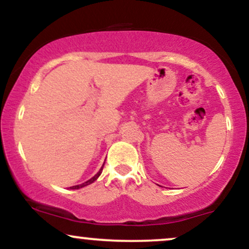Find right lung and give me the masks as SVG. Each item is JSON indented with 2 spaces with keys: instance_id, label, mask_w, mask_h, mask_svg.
Instances as JSON below:
<instances>
[{
  "instance_id": "1",
  "label": "right lung",
  "mask_w": 249,
  "mask_h": 249,
  "mask_svg": "<svg viewBox=\"0 0 249 249\" xmlns=\"http://www.w3.org/2000/svg\"><path fill=\"white\" fill-rule=\"evenodd\" d=\"M104 164H105V161H104ZM104 164H103V166H104ZM103 166L101 167V170L98 171V172H97L95 176L92 177V178L91 179H89L88 181H85V182H83V184H79V185H75V186H71L70 187V190H79V188H83V187H85V186H88V185H90V184H92L93 181H96L97 179H98V177L101 176L102 174V171H103Z\"/></svg>"
}]
</instances>
